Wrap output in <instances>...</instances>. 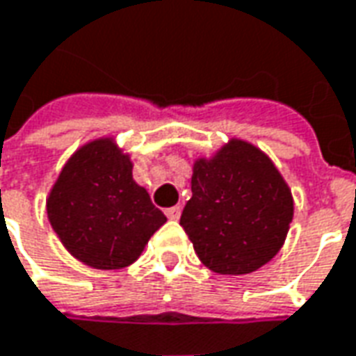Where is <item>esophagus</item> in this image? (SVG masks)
I'll return each instance as SVG.
<instances>
[{"instance_id":"34e87169","label":"esophagus","mask_w":356,"mask_h":356,"mask_svg":"<svg viewBox=\"0 0 356 356\" xmlns=\"http://www.w3.org/2000/svg\"><path fill=\"white\" fill-rule=\"evenodd\" d=\"M165 214L170 218V220H178L180 218V214H182V207H170V209H166Z\"/></svg>"}]
</instances>
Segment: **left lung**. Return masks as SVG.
I'll use <instances>...</instances> for the list:
<instances>
[{
    "instance_id": "obj_1",
    "label": "left lung",
    "mask_w": 356,
    "mask_h": 356,
    "mask_svg": "<svg viewBox=\"0 0 356 356\" xmlns=\"http://www.w3.org/2000/svg\"><path fill=\"white\" fill-rule=\"evenodd\" d=\"M293 220L291 190L270 157L232 138L193 161L180 224L199 261L216 274H251L272 261Z\"/></svg>"
}]
</instances>
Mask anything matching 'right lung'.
<instances>
[{
	"label": "right lung",
	"mask_w": 356,
	"mask_h": 356,
	"mask_svg": "<svg viewBox=\"0 0 356 356\" xmlns=\"http://www.w3.org/2000/svg\"><path fill=\"white\" fill-rule=\"evenodd\" d=\"M115 138L92 140L70 155L45 201L65 249L97 270L130 266L166 222Z\"/></svg>",
	"instance_id": "right-lung-1"
}]
</instances>
